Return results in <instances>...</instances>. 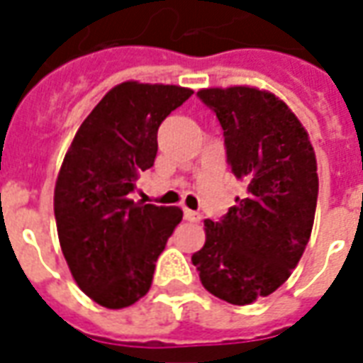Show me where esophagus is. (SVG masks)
Instances as JSON below:
<instances>
[{
  "instance_id": "esophagus-1",
  "label": "esophagus",
  "mask_w": 363,
  "mask_h": 363,
  "mask_svg": "<svg viewBox=\"0 0 363 363\" xmlns=\"http://www.w3.org/2000/svg\"><path fill=\"white\" fill-rule=\"evenodd\" d=\"M184 220L190 221V223H198V221H200V213L194 212V210H189V208H184Z\"/></svg>"
}]
</instances>
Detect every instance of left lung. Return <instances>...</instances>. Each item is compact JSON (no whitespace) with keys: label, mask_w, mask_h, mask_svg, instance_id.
<instances>
[{"label":"left lung","mask_w":363,"mask_h":363,"mask_svg":"<svg viewBox=\"0 0 363 363\" xmlns=\"http://www.w3.org/2000/svg\"><path fill=\"white\" fill-rule=\"evenodd\" d=\"M198 96L220 120L231 171L247 190L223 220H204L192 264L212 296L247 305L280 288L309 243L317 159L303 124L270 91L235 85Z\"/></svg>","instance_id":"left-lung-1"}]
</instances>
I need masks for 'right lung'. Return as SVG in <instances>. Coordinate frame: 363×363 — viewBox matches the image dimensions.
Masks as SVG:
<instances>
[{
  "label": "right lung",
  "mask_w": 363,
  "mask_h": 363,
  "mask_svg": "<svg viewBox=\"0 0 363 363\" xmlns=\"http://www.w3.org/2000/svg\"><path fill=\"white\" fill-rule=\"evenodd\" d=\"M192 89L124 82L77 130L60 167L54 216L75 284L106 309H122L151 288L155 262L181 223V208L134 202L130 192L153 167L161 122Z\"/></svg>",
  "instance_id": "add662e5"
}]
</instances>
